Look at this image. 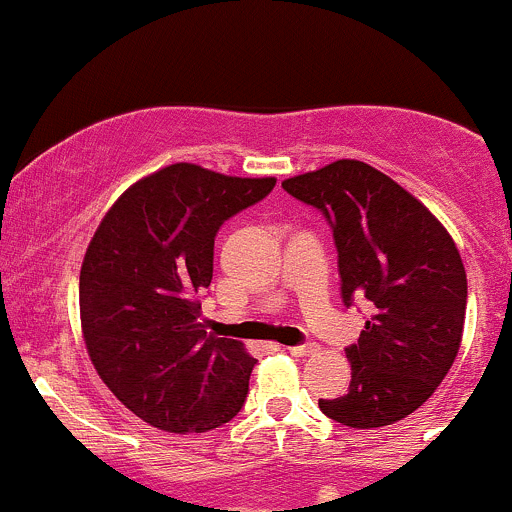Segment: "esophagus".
Listing matches in <instances>:
<instances>
[{
	"mask_svg": "<svg viewBox=\"0 0 512 512\" xmlns=\"http://www.w3.org/2000/svg\"><path fill=\"white\" fill-rule=\"evenodd\" d=\"M316 351H318L316 343H298V346L288 348V353H291V356H298V358L313 356V353H316Z\"/></svg>",
	"mask_w": 512,
	"mask_h": 512,
	"instance_id": "1",
	"label": "esophagus"
}]
</instances>
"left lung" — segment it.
I'll use <instances>...</instances> for the list:
<instances>
[{
	"label": "left lung",
	"mask_w": 512,
	"mask_h": 512,
	"mask_svg": "<svg viewBox=\"0 0 512 512\" xmlns=\"http://www.w3.org/2000/svg\"><path fill=\"white\" fill-rule=\"evenodd\" d=\"M281 186L326 216L343 303L371 306L361 338L346 348L351 386L318 408L351 428L403 421L433 396L463 338L468 278L453 239L421 201L363 161H333Z\"/></svg>",
	"instance_id": "obj_1"
}]
</instances>
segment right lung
Segmentation results:
<instances>
[{"mask_svg":"<svg viewBox=\"0 0 512 512\" xmlns=\"http://www.w3.org/2000/svg\"><path fill=\"white\" fill-rule=\"evenodd\" d=\"M276 179H236L171 164L119 196L86 249L79 308L101 381L149 426L206 433L249 393L254 358L204 331L201 293L214 276L224 221L266 199Z\"/></svg>","mask_w":512,"mask_h":512,"instance_id":"add662e5","label":"right lung"}]
</instances>
